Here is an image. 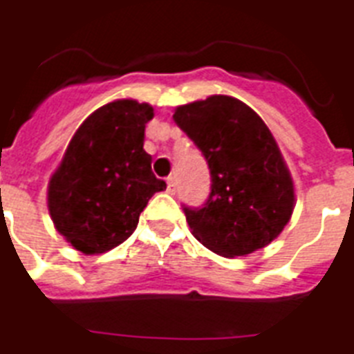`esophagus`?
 <instances>
[{
	"mask_svg": "<svg viewBox=\"0 0 354 354\" xmlns=\"http://www.w3.org/2000/svg\"><path fill=\"white\" fill-rule=\"evenodd\" d=\"M166 185H168L169 194H175V188H177V185H175V177H168V179H166Z\"/></svg>",
	"mask_w": 354,
	"mask_h": 354,
	"instance_id": "1",
	"label": "esophagus"
}]
</instances>
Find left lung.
Masks as SVG:
<instances>
[{
  "label": "left lung",
  "mask_w": 354,
  "mask_h": 354,
  "mask_svg": "<svg viewBox=\"0 0 354 354\" xmlns=\"http://www.w3.org/2000/svg\"><path fill=\"white\" fill-rule=\"evenodd\" d=\"M174 120L201 149L212 175L207 205L185 208L192 234L229 259L273 242L294 214L295 186L264 120L221 94L177 106Z\"/></svg>",
  "instance_id": "8db88e82"
}]
</instances>
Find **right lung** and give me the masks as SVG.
<instances>
[{"mask_svg":"<svg viewBox=\"0 0 354 354\" xmlns=\"http://www.w3.org/2000/svg\"><path fill=\"white\" fill-rule=\"evenodd\" d=\"M155 112L131 97L100 106L73 133L48 183V210L60 236L84 254L118 248L134 232L140 212L166 183L144 149Z\"/></svg>","mask_w":354,"mask_h":354,"instance_id":"right-lung-1","label":"right lung"}]
</instances>
